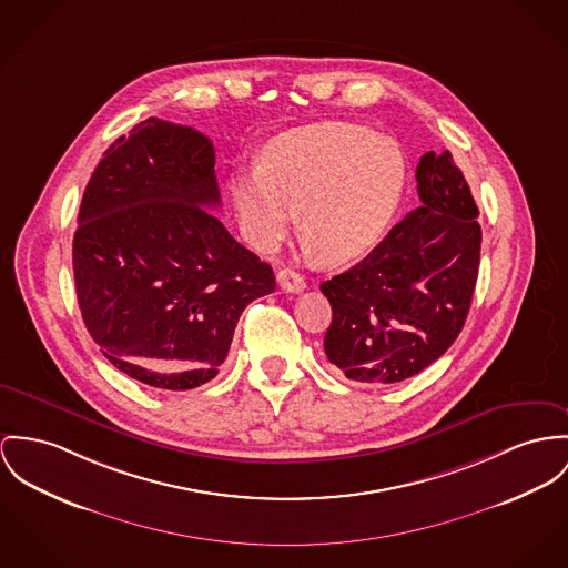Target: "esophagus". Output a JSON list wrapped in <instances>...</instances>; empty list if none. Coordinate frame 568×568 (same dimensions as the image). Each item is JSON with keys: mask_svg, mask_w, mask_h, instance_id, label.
I'll return each instance as SVG.
<instances>
[{"mask_svg": "<svg viewBox=\"0 0 568 568\" xmlns=\"http://www.w3.org/2000/svg\"><path fill=\"white\" fill-rule=\"evenodd\" d=\"M276 281H278V287H281L283 292H290V294H301L306 287L305 278H303L298 272L290 270V267L278 270Z\"/></svg>", "mask_w": 568, "mask_h": 568, "instance_id": "34e87169", "label": "esophagus"}]
</instances>
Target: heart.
Segmentation results:
<instances>
[{
	"label": "heart",
	"instance_id": "1",
	"mask_svg": "<svg viewBox=\"0 0 568 568\" xmlns=\"http://www.w3.org/2000/svg\"><path fill=\"white\" fill-rule=\"evenodd\" d=\"M406 190V155L389 135L326 121L283 131L265 142L260 171L233 176L231 194L246 240L274 251L294 226L308 255L349 263L389 233Z\"/></svg>",
	"mask_w": 568,
	"mask_h": 568
}]
</instances>
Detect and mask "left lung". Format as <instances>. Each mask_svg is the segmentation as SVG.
Returning a JSON list of instances; mask_svg holds the SVG:
<instances>
[{"label":"left lung","instance_id":"1","mask_svg":"<svg viewBox=\"0 0 568 568\" xmlns=\"http://www.w3.org/2000/svg\"><path fill=\"white\" fill-rule=\"evenodd\" d=\"M422 205L346 272L324 281L333 306L324 352L346 378L406 381L460 335L480 267L478 205L452 153L417 164Z\"/></svg>","mask_w":568,"mask_h":568}]
</instances>
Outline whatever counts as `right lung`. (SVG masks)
Here are the masks:
<instances>
[{
	"instance_id": "1",
	"label": "right lung",
	"mask_w": 568,
	"mask_h": 568,
	"mask_svg": "<svg viewBox=\"0 0 568 568\" xmlns=\"http://www.w3.org/2000/svg\"><path fill=\"white\" fill-rule=\"evenodd\" d=\"M214 144L201 131L142 121L97 164L80 205L73 274L105 358L162 392L210 383L237 320L272 294L274 272L205 207H219Z\"/></svg>"
}]
</instances>
